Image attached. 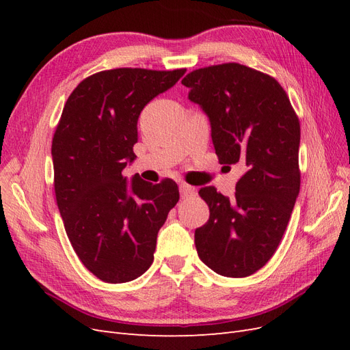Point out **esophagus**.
Returning <instances> with one entry per match:
<instances>
[{"instance_id": "1", "label": "esophagus", "mask_w": 350, "mask_h": 350, "mask_svg": "<svg viewBox=\"0 0 350 350\" xmlns=\"http://www.w3.org/2000/svg\"><path fill=\"white\" fill-rule=\"evenodd\" d=\"M179 193H181L183 198L194 197L197 194V188L188 185V184H181V185H179Z\"/></svg>"}]
</instances>
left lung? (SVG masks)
I'll return each instance as SVG.
<instances>
[{"label":"left lung","instance_id":"1","mask_svg":"<svg viewBox=\"0 0 350 350\" xmlns=\"http://www.w3.org/2000/svg\"><path fill=\"white\" fill-rule=\"evenodd\" d=\"M183 84L208 116L219 162L242 169L232 200L198 191L210 208L196 229L198 257L221 276H251L276 252L299 194V120L276 79L238 62L194 70Z\"/></svg>","mask_w":350,"mask_h":350}]
</instances>
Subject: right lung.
<instances>
[{"label":"right lung","mask_w":350,"mask_h":350,"mask_svg":"<svg viewBox=\"0 0 350 350\" xmlns=\"http://www.w3.org/2000/svg\"><path fill=\"white\" fill-rule=\"evenodd\" d=\"M185 68H115L84 79L68 96L52 139L54 188L77 257L107 283L134 280L153 262L157 232L179 200L172 179L159 184L125 166L137 157L140 112Z\"/></svg>","instance_id":"add662e5"}]
</instances>
